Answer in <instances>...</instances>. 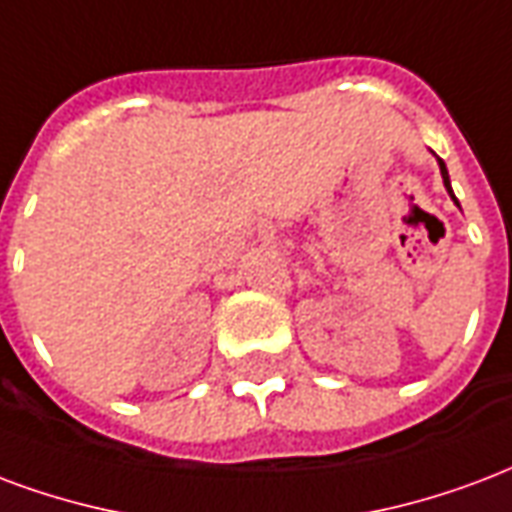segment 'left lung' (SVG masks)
<instances>
[{
  "label": "left lung",
  "instance_id": "1",
  "mask_svg": "<svg viewBox=\"0 0 512 512\" xmlns=\"http://www.w3.org/2000/svg\"><path fill=\"white\" fill-rule=\"evenodd\" d=\"M439 162V173H442V181H445V189H448V195L453 200H456V195H453V187H450V176H448V168H445V162L437 160ZM456 206H458V200H456Z\"/></svg>",
  "mask_w": 512,
  "mask_h": 512
}]
</instances>
